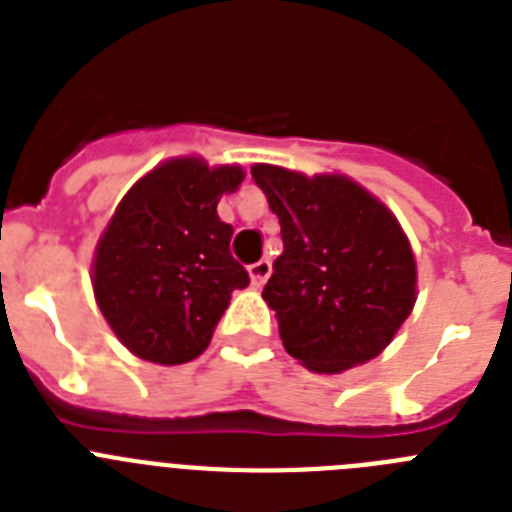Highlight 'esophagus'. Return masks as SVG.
I'll return each mask as SVG.
<instances>
[{
    "instance_id": "obj_1",
    "label": "esophagus",
    "mask_w": 512,
    "mask_h": 512,
    "mask_svg": "<svg viewBox=\"0 0 512 512\" xmlns=\"http://www.w3.org/2000/svg\"><path fill=\"white\" fill-rule=\"evenodd\" d=\"M248 274H251L253 287H261V284H264L266 279H269V274H271V264H269V261H266V259L256 261V264L248 266Z\"/></svg>"
}]
</instances>
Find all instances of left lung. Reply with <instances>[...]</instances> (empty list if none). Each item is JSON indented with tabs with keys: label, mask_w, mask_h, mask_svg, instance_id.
<instances>
[{
	"label": "left lung",
	"mask_w": 512,
	"mask_h": 512,
	"mask_svg": "<svg viewBox=\"0 0 512 512\" xmlns=\"http://www.w3.org/2000/svg\"><path fill=\"white\" fill-rule=\"evenodd\" d=\"M253 182L282 225L264 287L289 356L320 374L366 364L415 305V256L397 217L346 176L256 164Z\"/></svg>",
	"instance_id": "1"
}]
</instances>
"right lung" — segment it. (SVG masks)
I'll return each instance as SVG.
<instances>
[{"label":"right lung","instance_id":"add662e5","mask_svg":"<svg viewBox=\"0 0 512 512\" xmlns=\"http://www.w3.org/2000/svg\"><path fill=\"white\" fill-rule=\"evenodd\" d=\"M241 166L171 158L133 184L94 251L92 287L122 346L153 364H187L210 346L248 271L230 256L233 225L217 202Z\"/></svg>","mask_w":512,"mask_h":512}]
</instances>
